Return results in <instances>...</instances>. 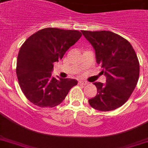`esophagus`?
<instances>
[{
    "label": "esophagus",
    "mask_w": 148,
    "mask_h": 148,
    "mask_svg": "<svg viewBox=\"0 0 148 148\" xmlns=\"http://www.w3.org/2000/svg\"><path fill=\"white\" fill-rule=\"evenodd\" d=\"M78 84H81V85H87L88 83L85 81H82V80H80V81H78Z\"/></svg>",
    "instance_id": "esophagus-1"
}]
</instances>
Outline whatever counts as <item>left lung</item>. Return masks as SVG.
I'll list each match as a JSON object with an SVG mask.
<instances>
[{
	"instance_id": "1",
	"label": "left lung",
	"mask_w": 148,
	"mask_h": 148,
	"mask_svg": "<svg viewBox=\"0 0 148 148\" xmlns=\"http://www.w3.org/2000/svg\"><path fill=\"white\" fill-rule=\"evenodd\" d=\"M92 45L96 61L101 65L106 83H94L97 89L88 100L93 108L109 111L120 108L134 90L140 73L138 57L130 43L111 31H81Z\"/></svg>"
}]
</instances>
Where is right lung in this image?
I'll list each match as a JSON object with an SVG mask.
<instances>
[{
  "mask_svg": "<svg viewBox=\"0 0 148 148\" xmlns=\"http://www.w3.org/2000/svg\"><path fill=\"white\" fill-rule=\"evenodd\" d=\"M81 35L78 31L47 27L25 40L17 56L16 73L22 92L31 103L53 108L77 84L75 79L56 78L51 72L53 63L62 59Z\"/></svg>",
  "mask_w": 148,
  "mask_h": 148,
  "instance_id": "right-lung-1",
  "label": "right lung"
}]
</instances>
